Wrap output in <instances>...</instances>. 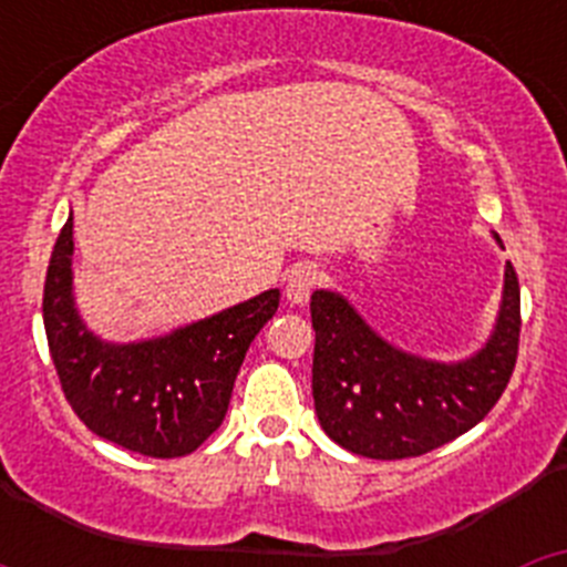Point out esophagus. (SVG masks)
Listing matches in <instances>:
<instances>
[{
    "instance_id": "1",
    "label": "esophagus",
    "mask_w": 567,
    "mask_h": 567,
    "mask_svg": "<svg viewBox=\"0 0 567 567\" xmlns=\"http://www.w3.org/2000/svg\"><path fill=\"white\" fill-rule=\"evenodd\" d=\"M318 267H312V264H298L287 275V287H284V298H287L289 307H303V303H309V295L318 287Z\"/></svg>"
}]
</instances>
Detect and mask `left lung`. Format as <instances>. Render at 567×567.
Returning <instances> with one entry per match:
<instances>
[{
    "instance_id": "left-lung-1",
    "label": "left lung",
    "mask_w": 567,
    "mask_h": 567,
    "mask_svg": "<svg viewBox=\"0 0 567 567\" xmlns=\"http://www.w3.org/2000/svg\"><path fill=\"white\" fill-rule=\"evenodd\" d=\"M494 240L503 247L497 233ZM309 309L315 414L334 443L360 457H420L460 437L503 398L517 363L519 284L511 264L494 332L452 363L389 343L332 289H318Z\"/></svg>"
}]
</instances>
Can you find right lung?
Here are the masks:
<instances>
[{
  "label": "right lung",
  "instance_id": "add662e5",
  "mask_svg": "<svg viewBox=\"0 0 567 567\" xmlns=\"http://www.w3.org/2000/svg\"><path fill=\"white\" fill-rule=\"evenodd\" d=\"M267 289L158 338L113 343L90 332L73 298V215L44 278V332L64 398L90 432L144 457L193 454L224 423L249 343L278 312Z\"/></svg>",
  "mask_w": 567,
  "mask_h": 567
}]
</instances>
